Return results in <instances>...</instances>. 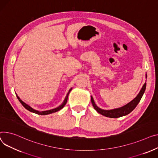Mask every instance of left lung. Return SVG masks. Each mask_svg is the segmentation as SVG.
<instances>
[{
    "mask_svg": "<svg viewBox=\"0 0 158 158\" xmlns=\"http://www.w3.org/2000/svg\"><path fill=\"white\" fill-rule=\"evenodd\" d=\"M148 77V76H147V73L145 74V78L147 79ZM146 88V82H145L144 85H143L142 89H140L139 93L138 94V95L136 96L133 100H132L130 102L127 103L125 106L117 108V109H114L111 110H103L100 108H99L97 105L95 104L94 102L93 98L92 96H91V103L94 109L97 110L99 114L104 115V116H106L108 118H118L119 117L124 116V115H127L130 114L131 111H133L135 108L137 106L138 103L140 102L143 94L145 91Z\"/></svg>",
    "mask_w": 158,
    "mask_h": 158,
    "instance_id": "1",
    "label": "left lung"
}]
</instances>
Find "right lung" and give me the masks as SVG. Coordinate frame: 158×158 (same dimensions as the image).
Wrapping results in <instances>:
<instances>
[{
	"mask_svg": "<svg viewBox=\"0 0 158 158\" xmlns=\"http://www.w3.org/2000/svg\"><path fill=\"white\" fill-rule=\"evenodd\" d=\"M72 89V88H71L69 89V92L67 93V95H66V97H65V98L64 101L63 102V103L60 105V106H58V107L55 108V109H52L48 110H44V111H39V110H35V109H33L32 107H31L30 106H28V104H27V103H25L23 101H22V100H21V99H20V98L17 95V94H16H16L17 98H18V99L19 100V102L22 104V106H23L26 109H27V110H29L30 112H34V113H35V114H39V115H48V114H52V113L56 112H57V111H59L60 110H61L63 107H64L65 106V104L67 103V99H68L69 94L70 92L71 91Z\"/></svg>",
	"mask_w": 158,
	"mask_h": 158,
	"instance_id": "1",
	"label": "right lung"
}]
</instances>
